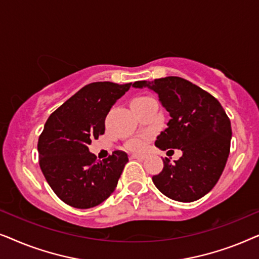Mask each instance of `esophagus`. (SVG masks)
<instances>
[{"mask_svg":"<svg viewBox=\"0 0 259 259\" xmlns=\"http://www.w3.org/2000/svg\"><path fill=\"white\" fill-rule=\"evenodd\" d=\"M131 157L132 158H136V159H141V160H144V159H146L147 158V155L146 154H132L131 155Z\"/></svg>","mask_w":259,"mask_h":259,"instance_id":"obj_1","label":"esophagus"}]
</instances>
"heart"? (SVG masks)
I'll use <instances>...</instances> for the list:
<instances>
[{
	"label": "heart",
	"mask_w": 259,
	"mask_h": 259,
	"mask_svg": "<svg viewBox=\"0 0 259 259\" xmlns=\"http://www.w3.org/2000/svg\"><path fill=\"white\" fill-rule=\"evenodd\" d=\"M146 99H148V97H139L133 99V101H141L146 100ZM145 144H146V139L144 137H136L127 143V148H130L131 151H140L144 148Z\"/></svg>",
	"instance_id": "heart-1"
}]
</instances>
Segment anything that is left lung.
Segmentation results:
<instances>
[{
    "mask_svg": "<svg viewBox=\"0 0 259 259\" xmlns=\"http://www.w3.org/2000/svg\"><path fill=\"white\" fill-rule=\"evenodd\" d=\"M133 87L155 92L171 116L155 146L183 152L173 164L162 159V171L152 177L154 185L166 197L183 203L204 197L221 178L230 153L232 131L224 108L206 91L179 76L137 81Z\"/></svg>",
    "mask_w": 259,
    "mask_h": 259,
    "instance_id": "8db88e82",
    "label": "left lung"
}]
</instances>
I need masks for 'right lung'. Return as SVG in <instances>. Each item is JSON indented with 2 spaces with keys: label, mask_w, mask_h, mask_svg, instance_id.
I'll return each mask as SVG.
<instances>
[{
  "label": "right lung",
  "mask_w": 259,
  "mask_h": 259,
  "mask_svg": "<svg viewBox=\"0 0 259 259\" xmlns=\"http://www.w3.org/2000/svg\"><path fill=\"white\" fill-rule=\"evenodd\" d=\"M132 83L92 82L49 115L38 137V164L54 193L69 206L91 208L113 193L128 157L114 151L97 160L88 145L105 133L112 106Z\"/></svg>",
  "instance_id": "right-lung-1"
}]
</instances>
